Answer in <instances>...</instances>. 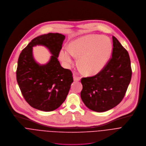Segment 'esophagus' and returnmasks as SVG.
Returning <instances> with one entry per match:
<instances>
[{
	"label": "esophagus",
	"mask_w": 146,
	"mask_h": 146,
	"mask_svg": "<svg viewBox=\"0 0 146 146\" xmlns=\"http://www.w3.org/2000/svg\"><path fill=\"white\" fill-rule=\"evenodd\" d=\"M74 81H79V80H80V78L74 76Z\"/></svg>",
	"instance_id": "1"
}]
</instances>
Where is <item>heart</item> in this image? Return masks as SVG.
<instances>
[{
    "instance_id": "obj_1",
    "label": "heart",
    "mask_w": 146,
    "mask_h": 146,
    "mask_svg": "<svg viewBox=\"0 0 146 146\" xmlns=\"http://www.w3.org/2000/svg\"><path fill=\"white\" fill-rule=\"evenodd\" d=\"M110 40L106 37L90 35L76 39L68 45V49L62 50L60 60L69 68L74 63L73 57L87 75L100 72L108 64L111 54Z\"/></svg>"
}]
</instances>
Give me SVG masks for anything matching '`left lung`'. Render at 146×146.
<instances>
[{
	"mask_svg": "<svg viewBox=\"0 0 146 146\" xmlns=\"http://www.w3.org/2000/svg\"><path fill=\"white\" fill-rule=\"evenodd\" d=\"M111 58L105 67L92 77L83 78L80 97L89 109L104 112L117 106L123 99L132 76L127 50L113 36Z\"/></svg>",
	"mask_w": 146,
	"mask_h": 146,
	"instance_id": "left-lung-1",
	"label": "left lung"
}]
</instances>
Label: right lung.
<instances>
[{"label":"right lung","instance_id":"right-lung-1","mask_svg":"<svg viewBox=\"0 0 146 146\" xmlns=\"http://www.w3.org/2000/svg\"><path fill=\"white\" fill-rule=\"evenodd\" d=\"M65 36L49 33L35 38L21 52L18 60L17 80L26 102L33 108L53 111L66 100L73 82L70 70L63 68L57 59ZM45 46L52 56L45 65L34 59L33 47Z\"/></svg>","mask_w":146,"mask_h":146}]
</instances>
